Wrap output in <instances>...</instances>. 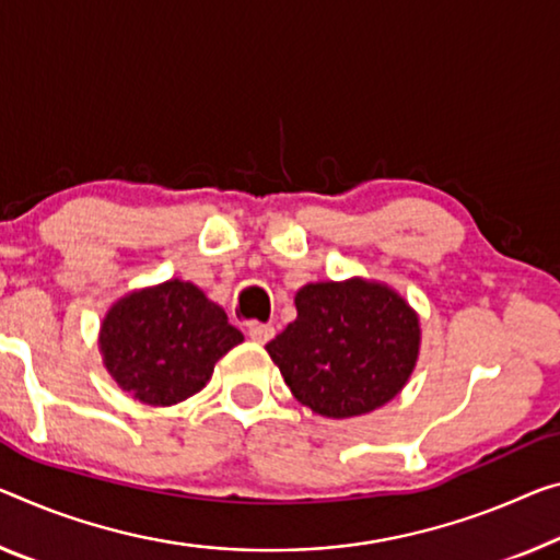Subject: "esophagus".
<instances>
[{"instance_id":"obj_1","label":"esophagus","mask_w":560,"mask_h":560,"mask_svg":"<svg viewBox=\"0 0 560 560\" xmlns=\"http://www.w3.org/2000/svg\"><path fill=\"white\" fill-rule=\"evenodd\" d=\"M247 338L255 340L257 346H265V342H270L275 338V328L265 323H250L247 325Z\"/></svg>"}]
</instances>
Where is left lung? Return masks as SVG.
<instances>
[{"label":"left lung","instance_id":"left-lung-1","mask_svg":"<svg viewBox=\"0 0 560 560\" xmlns=\"http://www.w3.org/2000/svg\"><path fill=\"white\" fill-rule=\"evenodd\" d=\"M298 317L265 350L292 395L317 416L352 418L402 390L420 350V320L383 282H310Z\"/></svg>","mask_w":560,"mask_h":560}]
</instances>
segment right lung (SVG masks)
<instances>
[{
	"label": "right lung",
	"mask_w": 560,
	"mask_h": 560,
	"mask_svg": "<svg viewBox=\"0 0 560 560\" xmlns=\"http://www.w3.org/2000/svg\"><path fill=\"white\" fill-rule=\"evenodd\" d=\"M243 342L225 310L183 280L130 292L102 320L100 350L119 388L148 406H175L200 393L214 363Z\"/></svg>",
	"instance_id": "1"
}]
</instances>
